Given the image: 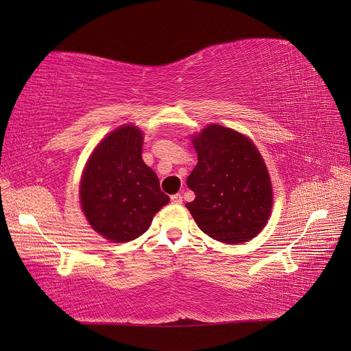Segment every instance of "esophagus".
I'll list each match as a JSON object with an SVG mask.
<instances>
[{
  "label": "esophagus",
  "instance_id": "1",
  "mask_svg": "<svg viewBox=\"0 0 351 351\" xmlns=\"http://www.w3.org/2000/svg\"><path fill=\"white\" fill-rule=\"evenodd\" d=\"M171 204H176V205L183 204V196L180 195V193H177V195H173V196H171Z\"/></svg>",
  "mask_w": 351,
  "mask_h": 351
}]
</instances>
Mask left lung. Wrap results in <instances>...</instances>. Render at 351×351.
Masks as SVG:
<instances>
[{
  "mask_svg": "<svg viewBox=\"0 0 351 351\" xmlns=\"http://www.w3.org/2000/svg\"><path fill=\"white\" fill-rule=\"evenodd\" d=\"M197 165L187 177L195 200L186 204L197 227L214 240L249 241L267 226L272 187L267 165L246 136L210 124L193 137Z\"/></svg>",
  "mask_w": 351,
  "mask_h": 351,
  "instance_id": "1",
  "label": "left lung"
}]
</instances>
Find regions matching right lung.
<instances>
[{"label":"right lung","instance_id":"obj_1","mask_svg":"<svg viewBox=\"0 0 351 351\" xmlns=\"http://www.w3.org/2000/svg\"><path fill=\"white\" fill-rule=\"evenodd\" d=\"M142 145L137 127H120L97 146L82 177L84 215L95 231L117 243L142 236L169 202L158 176L143 162Z\"/></svg>","mask_w":351,"mask_h":351}]
</instances>
